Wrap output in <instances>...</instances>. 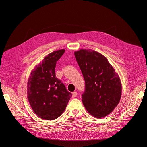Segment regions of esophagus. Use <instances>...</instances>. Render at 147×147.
Wrapping results in <instances>:
<instances>
[{
    "mask_svg": "<svg viewBox=\"0 0 147 147\" xmlns=\"http://www.w3.org/2000/svg\"><path fill=\"white\" fill-rule=\"evenodd\" d=\"M77 95H78V93H77V92H73V94H72V97L73 98H75Z\"/></svg>",
    "mask_w": 147,
    "mask_h": 147,
    "instance_id": "1",
    "label": "esophagus"
}]
</instances>
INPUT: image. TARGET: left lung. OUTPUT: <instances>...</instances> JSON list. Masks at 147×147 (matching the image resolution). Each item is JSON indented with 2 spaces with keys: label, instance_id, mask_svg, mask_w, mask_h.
Instances as JSON below:
<instances>
[{
  "label": "left lung",
  "instance_id": "left-lung-1",
  "mask_svg": "<svg viewBox=\"0 0 147 147\" xmlns=\"http://www.w3.org/2000/svg\"><path fill=\"white\" fill-rule=\"evenodd\" d=\"M85 81L82 102L88 113L96 118L110 114L121 96L119 76L103 55L91 49L74 52Z\"/></svg>",
  "mask_w": 147,
  "mask_h": 147
}]
</instances>
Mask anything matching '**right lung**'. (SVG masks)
Wrapping results in <instances>:
<instances>
[{
	"instance_id": "right-lung-1",
	"label": "right lung",
	"mask_w": 147,
	"mask_h": 147,
	"mask_svg": "<svg viewBox=\"0 0 147 147\" xmlns=\"http://www.w3.org/2000/svg\"><path fill=\"white\" fill-rule=\"evenodd\" d=\"M64 52L61 49L49 53L35 66L28 80V102L33 111L44 120L59 117L72 96L55 75L56 63Z\"/></svg>"
}]
</instances>
